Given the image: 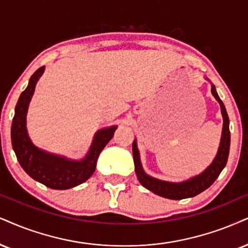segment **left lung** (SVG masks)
Masks as SVG:
<instances>
[{
  "label": "left lung",
  "mask_w": 248,
  "mask_h": 248,
  "mask_svg": "<svg viewBox=\"0 0 248 248\" xmlns=\"http://www.w3.org/2000/svg\"><path fill=\"white\" fill-rule=\"evenodd\" d=\"M206 80L210 81L208 78H206ZM210 85H212V94L216 99V101L219 103V107H221V112L223 117V129L217 154H216V156L213 160L212 163H210L202 172L179 183L166 182V180L154 178V177L147 175V173L145 172V170H143L141 161H140V154L138 146H137V140L134 139V141L132 143V153L136 175L138 177L140 184H141L143 187L152 191L153 193L160 195V197L171 199V200H182V199L195 197V195L203 192L204 189L208 188L219 176L221 171L224 169L225 164H227L228 162L229 151H230L229 117L227 114V110H225V107L223 105L222 100L219 99L217 92H216L215 86H214V84H212V82H210Z\"/></svg>",
  "instance_id": "obj_1"
}]
</instances>
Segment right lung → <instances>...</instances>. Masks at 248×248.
I'll list each match as a JSON object with an SVG mask.
<instances>
[{"instance_id":"1","label":"right lung","mask_w":248,"mask_h":248,"mask_svg":"<svg viewBox=\"0 0 248 248\" xmlns=\"http://www.w3.org/2000/svg\"><path fill=\"white\" fill-rule=\"evenodd\" d=\"M44 72L45 66H41L33 73L26 90L18 99L11 125L12 148L21 168L30 177L49 188L68 189L82 184L93 175L97 157L114 137L117 125L97 131L87 154L80 160H72L36 147L27 132L26 116L35 85Z\"/></svg>"}]
</instances>
